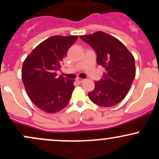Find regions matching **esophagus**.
Wrapping results in <instances>:
<instances>
[{"instance_id":"1","label":"esophagus","mask_w":159,"mask_h":159,"mask_svg":"<svg viewBox=\"0 0 159 159\" xmlns=\"http://www.w3.org/2000/svg\"><path fill=\"white\" fill-rule=\"evenodd\" d=\"M76 81H77L78 83H82V82L84 81V79H83V78H76Z\"/></svg>"}]
</instances>
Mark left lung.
<instances>
[{
    "instance_id": "8db88e82",
    "label": "left lung",
    "mask_w": 159,
    "mask_h": 159,
    "mask_svg": "<svg viewBox=\"0 0 159 159\" xmlns=\"http://www.w3.org/2000/svg\"><path fill=\"white\" fill-rule=\"evenodd\" d=\"M80 38L94 49L98 65L105 69L102 78L95 82L88 93L93 102L112 107L125 97L135 77L134 58L119 39L102 31Z\"/></svg>"
}]
</instances>
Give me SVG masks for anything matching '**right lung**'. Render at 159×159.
Masks as SVG:
<instances>
[{
    "label": "right lung",
    "mask_w": 159,
    "mask_h": 159,
    "mask_svg": "<svg viewBox=\"0 0 159 159\" xmlns=\"http://www.w3.org/2000/svg\"><path fill=\"white\" fill-rule=\"evenodd\" d=\"M78 36H53L42 42L25 60L21 78L32 102L48 114L59 112L68 105L75 80L57 76L69 48Z\"/></svg>",
    "instance_id": "right-lung-1"
}]
</instances>
